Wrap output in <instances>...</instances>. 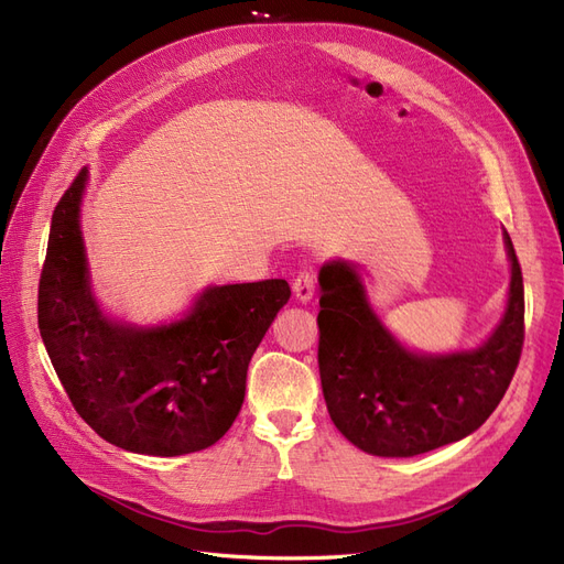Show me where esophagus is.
Returning <instances> with one entry per match:
<instances>
[{"instance_id": "34e87169", "label": "esophagus", "mask_w": 564, "mask_h": 564, "mask_svg": "<svg viewBox=\"0 0 564 564\" xmlns=\"http://www.w3.org/2000/svg\"><path fill=\"white\" fill-rule=\"evenodd\" d=\"M293 293L300 302H308L314 297L316 293V269L308 267V269H302L300 274L295 276L293 281Z\"/></svg>"}]
</instances>
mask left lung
Returning a JSON list of instances; mask_svg holds the SVG:
<instances>
[{
    "instance_id": "obj_1",
    "label": "left lung",
    "mask_w": 564,
    "mask_h": 564,
    "mask_svg": "<svg viewBox=\"0 0 564 564\" xmlns=\"http://www.w3.org/2000/svg\"><path fill=\"white\" fill-rule=\"evenodd\" d=\"M511 293L497 333L476 351L420 356L398 344L344 262L321 269L318 370L333 424L377 457H414L466 438L497 410L524 341V285L511 236Z\"/></svg>"
}]
</instances>
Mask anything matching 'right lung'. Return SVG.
<instances>
[{"label":"right lung","instance_id":"right-lung-1","mask_svg":"<svg viewBox=\"0 0 564 564\" xmlns=\"http://www.w3.org/2000/svg\"><path fill=\"white\" fill-rule=\"evenodd\" d=\"M82 169L51 217L40 276V333L82 420L121 449L177 457L234 424L248 362L290 300L283 279L210 288L183 321L152 330L107 321L90 297L79 198Z\"/></svg>","mask_w":564,"mask_h":564}]
</instances>
